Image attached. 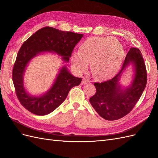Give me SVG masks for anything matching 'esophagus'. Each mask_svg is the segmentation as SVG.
<instances>
[{
  "mask_svg": "<svg viewBox=\"0 0 158 158\" xmlns=\"http://www.w3.org/2000/svg\"><path fill=\"white\" fill-rule=\"evenodd\" d=\"M89 82V80L88 78H84L82 81V84H88Z\"/></svg>",
  "mask_w": 158,
  "mask_h": 158,
  "instance_id": "esophagus-1",
  "label": "esophagus"
}]
</instances>
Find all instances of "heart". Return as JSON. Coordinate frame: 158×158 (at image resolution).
I'll return each instance as SVG.
<instances>
[{
	"label": "heart",
	"mask_w": 158,
	"mask_h": 158,
	"mask_svg": "<svg viewBox=\"0 0 158 158\" xmlns=\"http://www.w3.org/2000/svg\"><path fill=\"white\" fill-rule=\"evenodd\" d=\"M123 46L109 37H92L81 44L79 51L71 55V63L79 73L87 70L92 62L94 76L98 80H106L115 75L124 58Z\"/></svg>",
	"instance_id": "obj_1"
}]
</instances>
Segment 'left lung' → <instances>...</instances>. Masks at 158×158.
I'll list each match as a JSON object with an SVG mask.
<instances>
[{"label":"left lung","mask_w":158,"mask_h":158,"mask_svg":"<svg viewBox=\"0 0 158 158\" xmlns=\"http://www.w3.org/2000/svg\"><path fill=\"white\" fill-rule=\"evenodd\" d=\"M133 66V77L128 86H123L120 78L128 65ZM147 83L146 66L140 51L132 47L125 57L120 72L102 83H94L96 93L89 102L96 112L106 120L114 121L131 112L144 92Z\"/></svg>","instance_id":"left-lung-1"}]
</instances>
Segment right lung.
I'll use <instances>...</instances> for the list:
<instances>
[{"mask_svg": "<svg viewBox=\"0 0 158 158\" xmlns=\"http://www.w3.org/2000/svg\"><path fill=\"white\" fill-rule=\"evenodd\" d=\"M83 36L80 33L45 27L37 31L23 43L14 64L12 80L19 101L28 111L37 115L49 114L64 101L70 89L78 85L82 80L72 75L64 65L46 92L32 95L26 89L23 81L28 64L36 56L47 52H54L61 56L64 63H69L75 45Z\"/></svg>", "mask_w": 158, "mask_h": 158, "instance_id": "right-lung-1", "label": "right lung"}]
</instances>
